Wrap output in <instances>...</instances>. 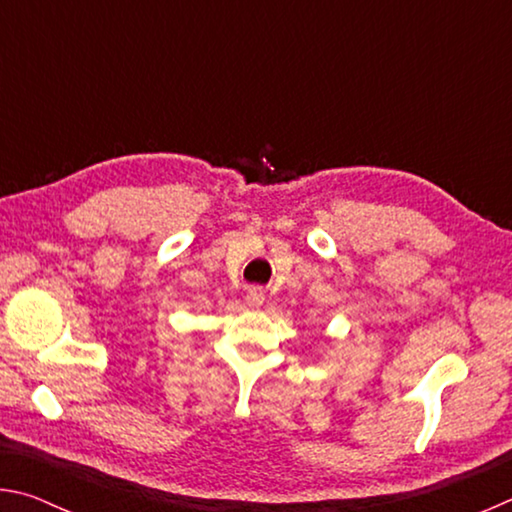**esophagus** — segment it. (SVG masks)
I'll list each match as a JSON object with an SVG mask.
<instances>
[{
    "instance_id": "1",
    "label": "esophagus",
    "mask_w": 512,
    "mask_h": 512,
    "mask_svg": "<svg viewBox=\"0 0 512 512\" xmlns=\"http://www.w3.org/2000/svg\"><path fill=\"white\" fill-rule=\"evenodd\" d=\"M262 302H264V291H262V289H259V287H250V289L246 291V305H248V307L257 309V307H262Z\"/></svg>"
}]
</instances>
